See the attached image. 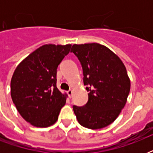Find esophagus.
Returning <instances> with one entry per match:
<instances>
[{
    "label": "esophagus",
    "instance_id": "34e87169",
    "mask_svg": "<svg viewBox=\"0 0 153 153\" xmlns=\"http://www.w3.org/2000/svg\"><path fill=\"white\" fill-rule=\"evenodd\" d=\"M72 93H73V91H72L71 90H69V91H67V94H68V96H69V98H71Z\"/></svg>",
    "mask_w": 153,
    "mask_h": 153
}]
</instances>
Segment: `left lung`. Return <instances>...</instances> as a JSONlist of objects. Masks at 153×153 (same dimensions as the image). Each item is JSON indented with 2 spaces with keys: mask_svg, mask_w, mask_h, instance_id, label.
<instances>
[{
  "mask_svg": "<svg viewBox=\"0 0 153 153\" xmlns=\"http://www.w3.org/2000/svg\"><path fill=\"white\" fill-rule=\"evenodd\" d=\"M71 52L79 59L88 102L83 106L73 105L79 123L91 129L106 127L123 109L130 91V80L120 58L97 43L74 44Z\"/></svg>",
  "mask_w": 153,
  "mask_h": 153,
  "instance_id": "obj_1",
  "label": "left lung"
}]
</instances>
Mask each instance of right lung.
I'll use <instances>...</instances> for the list:
<instances>
[{
  "label": "right lung",
  "instance_id": "1",
  "mask_svg": "<svg viewBox=\"0 0 153 153\" xmlns=\"http://www.w3.org/2000/svg\"><path fill=\"white\" fill-rule=\"evenodd\" d=\"M71 48L45 44L25 58L13 73L11 97L21 117L32 126H52L66 103L67 95L56 86V74Z\"/></svg>",
  "mask_w": 153,
  "mask_h": 153
}]
</instances>
